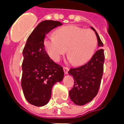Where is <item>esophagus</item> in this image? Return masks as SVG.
<instances>
[{
  "label": "esophagus",
  "instance_id": "1",
  "mask_svg": "<svg viewBox=\"0 0 124 124\" xmlns=\"http://www.w3.org/2000/svg\"><path fill=\"white\" fill-rule=\"evenodd\" d=\"M63 70H64V73L65 74L68 73V71H69V68H68V67H65V66H64V67H63Z\"/></svg>",
  "mask_w": 124,
  "mask_h": 124
}]
</instances>
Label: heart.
<instances>
[{"mask_svg": "<svg viewBox=\"0 0 124 124\" xmlns=\"http://www.w3.org/2000/svg\"><path fill=\"white\" fill-rule=\"evenodd\" d=\"M44 48L55 62L65 54L75 65L85 63L92 56L97 45L95 33L75 26H65L58 29L55 35L47 36L44 40Z\"/></svg>", "mask_w": 124, "mask_h": 124, "instance_id": "1", "label": "heart"}]
</instances>
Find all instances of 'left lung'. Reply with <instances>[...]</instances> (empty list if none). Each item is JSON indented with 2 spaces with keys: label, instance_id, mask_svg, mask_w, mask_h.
Returning <instances> with one entry per match:
<instances>
[{
  "label": "left lung",
  "instance_id": "left-lung-1",
  "mask_svg": "<svg viewBox=\"0 0 124 124\" xmlns=\"http://www.w3.org/2000/svg\"><path fill=\"white\" fill-rule=\"evenodd\" d=\"M99 47L103 46L100 37L93 28ZM104 51L99 49L88 62L82 66L71 68L68 72L74 78V86L70 91L71 100L77 105L83 106L91 102L96 96L100 88L104 72Z\"/></svg>",
  "mask_w": 124,
  "mask_h": 124
}]
</instances>
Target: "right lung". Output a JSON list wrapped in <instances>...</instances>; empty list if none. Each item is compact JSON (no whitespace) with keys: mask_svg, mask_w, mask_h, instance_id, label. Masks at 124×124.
<instances>
[{"mask_svg":"<svg viewBox=\"0 0 124 124\" xmlns=\"http://www.w3.org/2000/svg\"><path fill=\"white\" fill-rule=\"evenodd\" d=\"M61 25L62 23L54 20L39 23L29 36L22 51L21 85L26 99L33 106L47 104L53 85L64 78L62 67L49 58L44 44L47 34Z\"/></svg>","mask_w":124,"mask_h":124,"instance_id":"add662e5","label":"right lung"}]
</instances>
